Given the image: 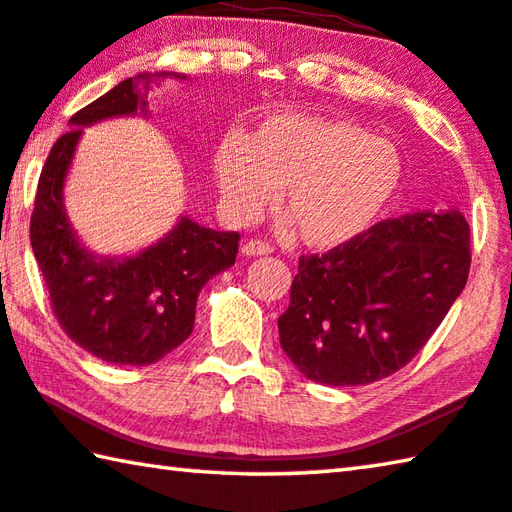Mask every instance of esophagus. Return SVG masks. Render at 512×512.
<instances>
[{
    "instance_id": "esophagus-1",
    "label": "esophagus",
    "mask_w": 512,
    "mask_h": 512,
    "mask_svg": "<svg viewBox=\"0 0 512 512\" xmlns=\"http://www.w3.org/2000/svg\"><path fill=\"white\" fill-rule=\"evenodd\" d=\"M244 255L248 257H259V255H271L273 253V246L266 244V241H259V239H250L244 244Z\"/></svg>"
}]
</instances>
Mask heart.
I'll list each match as a JSON object with an SVG mask.
<instances>
[{
    "label": "heart",
    "mask_w": 512,
    "mask_h": 512,
    "mask_svg": "<svg viewBox=\"0 0 512 512\" xmlns=\"http://www.w3.org/2000/svg\"><path fill=\"white\" fill-rule=\"evenodd\" d=\"M400 151L350 119L280 112L257 131L225 137L214 178L237 219H253L282 189V210L302 244L332 250L361 239L397 194Z\"/></svg>",
    "instance_id": "1"
}]
</instances>
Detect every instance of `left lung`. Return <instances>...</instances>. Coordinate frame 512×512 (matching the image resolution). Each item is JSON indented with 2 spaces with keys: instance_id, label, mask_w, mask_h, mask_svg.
Here are the masks:
<instances>
[{
  "instance_id": "8db88e82",
  "label": "left lung",
  "mask_w": 512,
  "mask_h": 512,
  "mask_svg": "<svg viewBox=\"0 0 512 512\" xmlns=\"http://www.w3.org/2000/svg\"><path fill=\"white\" fill-rule=\"evenodd\" d=\"M470 225L456 210L386 219L348 246L302 255L280 345L302 375L363 386L418 354L470 273Z\"/></svg>"
}]
</instances>
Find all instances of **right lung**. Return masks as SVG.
Returning a JSON list of instances; mask_svg holds the SVG:
<instances>
[{"mask_svg": "<svg viewBox=\"0 0 512 512\" xmlns=\"http://www.w3.org/2000/svg\"><path fill=\"white\" fill-rule=\"evenodd\" d=\"M149 83V74L121 81L69 119L72 128L42 167L31 214V248L58 325L92 357L119 366H149L176 350L194 329L198 291L235 264L239 250V232H216L187 216L158 244L126 259L94 257L76 239L63 185L83 126L144 110Z\"/></svg>", "mask_w": 512, "mask_h": 512, "instance_id": "right-lung-1", "label": "right lung"}]
</instances>
